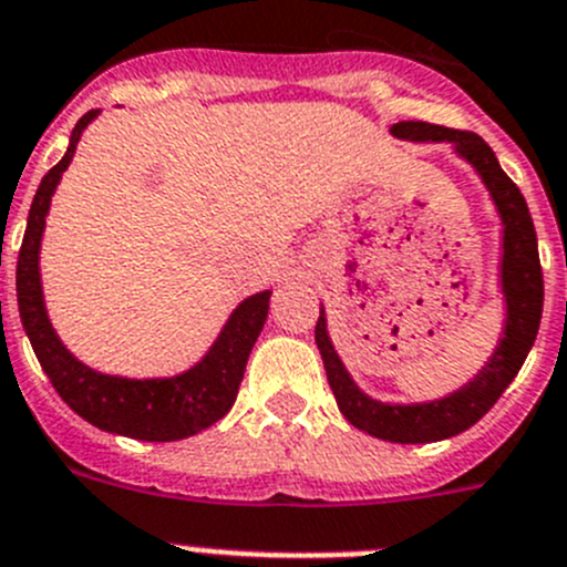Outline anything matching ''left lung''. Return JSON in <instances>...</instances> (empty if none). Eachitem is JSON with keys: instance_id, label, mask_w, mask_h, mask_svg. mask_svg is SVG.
I'll return each instance as SVG.
<instances>
[{"instance_id": "obj_1", "label": "left lung", "mask_w": 567, "mask_h": 567, "mask_svg": "<svg viewBox=\"0 0 567 567\" xmlns=\"http://www.w3.org/2000/svg\"><path fill=\"white\" fill-rule=\"evenodd\" d=\"M395 138L414 144H451L462 161L476 169L493 199L495 212L501 217V261H498V287L504 295V328L495 344L493 355L484 361V368L460 390L449 392L445 398L423 403H384L370 398L348 373L339 359L337 348L328 333V317L320 306L315 339L320 348L322 364H326L328 384L337 398L339 412L350 425L368 431L386 442L401 445H417V442H436L462 434L473 423L484 417L498 401L501 392L512 384L517 370L529 355L537 339L543 317V269L540 252H537V234L532 223L529 206L523 199L520 188L506 177L498 158L487 147L482 136L467 131H451L429 122H398L390 127Z\"/></svg>"}]
</instances>
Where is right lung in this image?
Here are the masks:
<instances>
[{"mask_svg":"<svg viewBox=\"0 0 567 567\" xmlns=\"http://www.w3.org/2000/svg\"><path fill=\"white\" fill-rule=\"evenodd\" d=\"M100 111H89L74 125L66 155L47 172L32 197L24 241H21L19 264H16V298H19L21 326L58 395L91 425L144 442L186 440L223 420L234 406L247 368V355L267 322L272 292L264 289L241 300L208 353L177 375L125 379V375H107L83 364L52 328L44 306L38 258H41V239H44L52 194L66 166L72 164L80 136Z\"/></svg>","mask_w":567,"mask_h":567,"instance_id":"right-lung-1","label":"right lung"}]
</instances>
